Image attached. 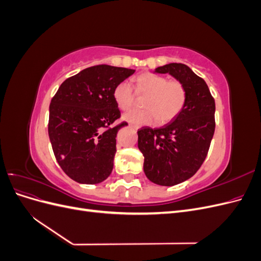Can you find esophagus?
Instances as JSON below:
<instances>
[{"instance_id":"34e87169","label":"esophagus","mask_w":261,"mask_h":261,"mask_svg":"<svg viewBox=\"0 0 261 261\" xmlns=\"http://www.w3.org/2000/svg\"><path fill=\"white\" fill-rule=\"evenodd\" d=\"M129 127H132V128H134V129H138L139 127L137 125H135V124H129Z\"/></svg>"}]
</instances>
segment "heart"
<instances>
[{
	"label": "heart",
	"instance_id": "obj_1",
	"mask_svg": "<svg viewBox=\"0 0 261 261\" xmlns=\"http://www.w3.org/2000/svg\"><path fill=\"white\" fill-rule=\"evenodd\" d=\"M136 89L147 94L144 101L146 110H133L124 115V120L140 125H151L158 120L168 123L180 113L186 101V90L178 81H168L161 75L141 74L136 78ZM113 99L122 111L129 110L135 101V93L128 82H122L113 90Z\"/></svg>",
	"mask_w": 261,
	"mask_h": 261
}]
</instances>
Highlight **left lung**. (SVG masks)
Segmentation results:
<instances>
[{"instance_id":"obj_1","label":"left lung","mask_w":261,"mask_h":261,"mask_svg":"<svg viewBox=\"0 0 261 261\" xmlns=\"http://www.w3.org/2000/svg\"><path fill=\"white\" fill-rule=\"evenodd\" d=\"M153 73L170 74L186 90L184 108L174 120L137 132L146 176L154 184L173 186L191 178L206 159L215 134L216 103L206 82L185 64L170 63Z\"/></svg>"}]
</instances>
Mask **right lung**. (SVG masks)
Listing matches in <instances>:
<instances>
[{"label":"right lung","instance_id":"right-lung-1","mask_svg":"<svg viewBox=\"0 0 261 261\" xmlns=\"http://www.w3.org/2000/svg\"><path fill=\"white\" fill-rule=\"evenodd\" d=\"M135 69L97 65L67 78L52 98L49 137L57 161L70 178L98 184L113 170L121 112L113 90Z\"/></svg>","mask_w":261,"mask_h":261}]
</instances>
